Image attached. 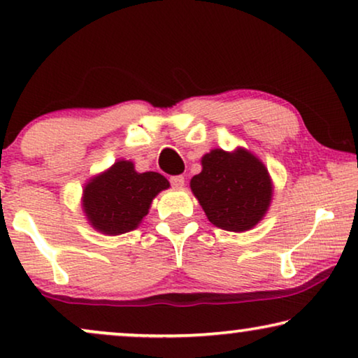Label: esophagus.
I'll return each mask as SVG.
<instances>
[{"instance_id": "obj_1", "label": "esophagus", "mask_w": 358, "mask_h": 358, "mask_svg": "<svg viewBox=\"0 0 358 358\" xmlns=\"http://www.w3.org/2000/svg\"><path fill=\"white\" fill-rule=\"evenodd\" d=\"M169 180H171V185L176 189H180L184 185V176H173Z\"/></svg>"}]
</instances>
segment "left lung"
Returning a JSON list of instances; mask_svg holds the SVG:
<instances>
[{"label": "left lung", "instance_id": "1", "mask_svg": "<svg viewBox=\"0 0 358 358\" xmlns=\"http://www.w3.org/2000/svg\"><path fill=\"white\" fill-rule=\"evenodd\" d=\"M190 189L215 227L248 231L261 222L272 200V180L262 161L251 151L212 150L202 158V173Z\"/></svg>", "mask_w": 358, "mask_h": 358}]
</instances>
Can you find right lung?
<instances>
[{
    "label": "right lung",
    "mask_w": 358,
    "mask_h": 358,
    "mask_svg": "<svg viewBox=\"0 0 358 358\" xmlns=\"http://www.w3.org/2000/svg\"><path fill=\"white\" fill-rule=\"evenodd\" d=\"M169 182L159 173H136L131 161H117L83 190V212L99 233H129L148 215L150 205Z\"/></svg>",
    "instance_id": "add662e5"
}]
</instances>
